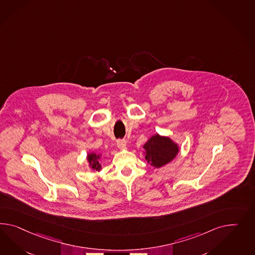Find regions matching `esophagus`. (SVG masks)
Masks as SVG:
<instances>
[{
	"instance_id": "1",
	"label": "esophagus",
	"mask_w": 255,
	"mask_h": 255,
	"mask_svg": "<svg viewBox=\"0 0 255 255\" xmlns=\"http://www.w3.org/2000/svg\"><path fill=\"white\" fill-rule=\"evenodd\" d=\"M117 146L119 148H124L126 146V141L124 139L117 140Z\"/></svg>"
}]
</instances>
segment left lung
Instances as JSON below:
<instances>
[{
  "instance_id": "obj_1",
  "label": "left lung",
  "mask_w": 255,
  "mask_h": 255,
  "mask_svg": "<svg viewBox=\"0 0 255 255\" xmlns=\"http://www.w3.org/2000/svg\"><path fill=\"white\" fill-rule=\"evenodd\" d=\"M143 148L146 161L156 168L171 162L179 152V146L171 138L161 136L158 133L149 138Z\"/></svg>"
}]
</instances>
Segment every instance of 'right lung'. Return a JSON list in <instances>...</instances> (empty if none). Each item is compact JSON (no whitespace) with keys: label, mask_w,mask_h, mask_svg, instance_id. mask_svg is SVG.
<instances>
[{"label":"right lung","mask_w":255,"mask_h":255,"mask_svg":"<svg viewBox=\"0 0 255 255\" xmlns=\"http://www.w3.org/2000/svg\"><path fill=\"white\" fill-rule=\"evenodd\" d=\"M100 155H97L96 153H90L87 156V160L89 162L90 168L94 171H100L101 170V164L99 163Z\"/></svg>","instance_id":"obj_1"}]
</instances>
